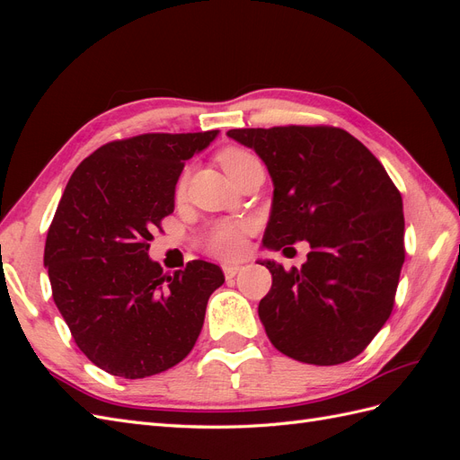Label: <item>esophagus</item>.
<instances>
[{"mask_svg": "<svg viewBox=\"0 0 460 460\" xmlns=\"http://www.w3.org/2000/svg\"><path fill=\"white\" fill-rule=\"evenodd\" d=\"M222 270H225L226 280H232V278L242 270V267H240V264H222Z\"/></svg>", "mask_w": 460, "mask_h": 460, "instance_id": "34e87169", "label": "esophagus"}]
</instances>
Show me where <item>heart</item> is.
Returning <instances> with one entry per match:
<instances>
[{
	"instance_id": "obj_1",
	"label": "heart",
	"mask_w": 460,
	"mask_h": 460,
	"mask_svg": "<svg viewBox=\"0 0 460 460\" xmlns=\"http://www.w3.org/2000/svg\"><path fill=\"white\" fill-rule=\"evenodd\" d=\"M218 161L222 164V169H225L230 176L234 172H238L240 169H243L245 164L257 161V157L245 149L228 147L220 153ZM182 191H184V178L180 180L176 188L178 196ZM249 232H252V225H249L247 220L222 218L213 222V225L203 232L201 247L207 253H211L215 257H222V259L240 257L245 249V238Z\"/></svg>"
}]
</instances>
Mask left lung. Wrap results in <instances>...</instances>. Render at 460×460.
Segmentation results:
<instances>
[{"instance_id":"left-lung-1","label":"left lung","mask_w":460,"mask_h":460,"mask_svg":"<svg viewBox=\"0 0 460 460\" xmlns=\"http://www.w3.org/2000/svg\"><path fill=\"white\" fill-rule=\"evenodd\" d=\"M274 184L262 245L309 242L301 269L261 261L272 288L259 318L278 351L307 365H341L367 349L392 314L405 262L401 193L382 163L333 127L234 128Z\"/></svg>"}]
</instances>
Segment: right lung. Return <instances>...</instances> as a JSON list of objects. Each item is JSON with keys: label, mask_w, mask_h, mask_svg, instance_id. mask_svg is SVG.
I'll list each match as a JSON object with an SVG mask.
<instances>
[{"label": "right lung", "mask_w": 460, "mask_h": 460, "mask_svg": "<svg viewBox=\"0 0 460 460\" xmlns=\"http://www.w3.org/2000/svg\"><path fill=\"white\" fill-rule=\"evenodd\" d=\"M218 130L142 134L95 149L63 191L46 238L53 301L95 367L137 380L186 358L220 267L191 261L164 272L149 242L174 211V188L193 153Z\"/></svg>", "instance_id": "1"}]
</instances>
